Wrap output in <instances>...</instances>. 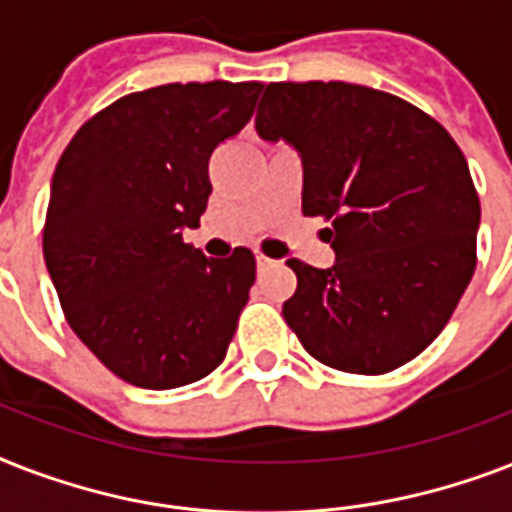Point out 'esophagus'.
<instances>
[{
    "label": "esophagus",
    "instance_id": "1",
    "mask_svg": "<svg viewBox=\"0 0 512 512\" xmlns=\"http://www.w3.org/2000/svg\"><path fill=\"white\" fill-rule=\"evenodd\" d=\"M255 260H257V271H265V268H271V265H273L271 257L260 255V252H257V255H255Z\"/></svg>",
    "mask_w": 512,
    "mask_h": 512
}]
</instances>
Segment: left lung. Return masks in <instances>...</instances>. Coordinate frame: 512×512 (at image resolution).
Here are the masks:
<instances>
[{
    "label": "left lung",
    "instance_id": "1",
    "mask_svg": "<svg viewBox=\"0 0 512 512\" xmlns=\"http://www.w3.org/2000/svg\"><path fill=\"white\" fill-rule=\"evenodd\" d=\"M257 135L303 162V212L327 217L335 263L297 273L284 319L321 364L382 374L441 335L476 271L481 204L452 135L390 92L271 82Z\"/></svg>",
    "mask_w": 512,
    "mask_h": 512
}]
</instances>
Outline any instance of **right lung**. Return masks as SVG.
<instances>
[{"mask_svg":"<svg viewBox=\"0 0 512 512\" xmlns=\"http://www.w3.org/2000/svg\"><path fill=\"white\" fill-rule=\"evenodd\" d=\"M263 82L162 84L95 114L60 156L44 263L76 337L130 385L207 377L255 284V255L183 241L212 193L209 156L252 119Z\"/></svg>","mask_w":512,"mask_h":512,"instance_id":"add662e5","label":"right lung"}]
</instances>
